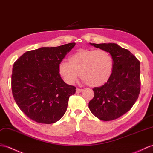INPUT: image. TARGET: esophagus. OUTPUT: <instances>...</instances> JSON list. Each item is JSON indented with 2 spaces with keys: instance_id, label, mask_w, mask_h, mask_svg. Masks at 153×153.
Listing matches in <instances>:
<instances>
[{
  "instance_id": "esophagus-1",
  "label": "esophagus",
  "mask_w": 153,
  "mask_h": 153,
  "mask_svg": "<svg viewBox=\"0 0 153 153\" xmlns=\"http://www.w3.org/2000/svg\"><path fill=\"white\" fill-rule=\"evenodd\" d=\"M83 91V89H81V88H76V93H79Z\"/></svg>"
}]
</instances>
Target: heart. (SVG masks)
I'll return each instance as SVG.
<instances>
[{"mask_svg": "<svg viewBox=\"0 0 153 153\" xmlns=\"http://www.w3.org/2000/svg\"><path fill=\"white\" fill-rule=\"evenodd\" d=\"M113 66L112 57L108 51L103 49H79L70 56L68 61L60 62L58 73L67 84L73 85L79 74L88 86L97 87L108 81Z\"/></svg>", "mask_w": 153, "mask_h": 153, "instance_id": "1", "label": "heart"}]
</instances>
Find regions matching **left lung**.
Returning <instances> with one entry per match:
<instances>
[{"label":"left lung","instance_id":"left-lung-1","mask_svg":"<svg viewBox=\"0 0 153 153\" xmlns=\"http://www.w3.org/2000/svg\"><path fill=\"white\" fill-rule=\"evenodd\" d=\"M89 44L109 53L113 66L107 83L93 89L94 96L88 103V108L99 119H116L128 111L138 98L140 62L130 51L117 44Z\"/></svg>","mask_w":153,"mask_h":153}]
</instances>
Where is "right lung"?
Masks as SVG:
<instances>
[{
    "label": "right lung",
    "mask_w": 153,
    "mask_h": 153,
    "mask_svg": "<svg viewBox=\"0 0 153 153\" xmlns=\"http://www.w3.org/2000/svg\"><path fill=\"white\" fill-rule=\"evenodd\" d=\"M76 43L28 51L14 62L12 90L17 105L32 120L52 124L65 115L76 88L66 84L58 66Z\"/></svg>",
    "instance_id": "add662e5"
}]
</instances>
